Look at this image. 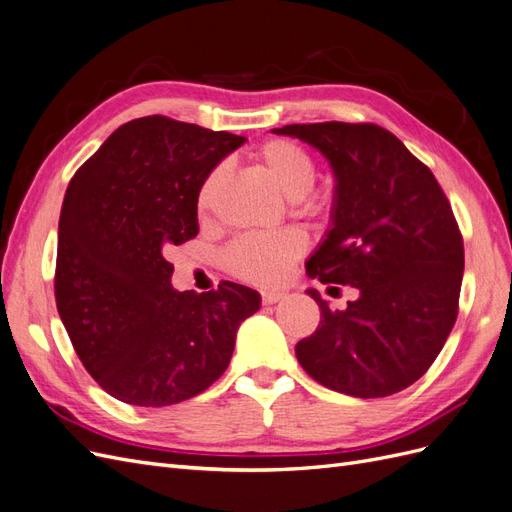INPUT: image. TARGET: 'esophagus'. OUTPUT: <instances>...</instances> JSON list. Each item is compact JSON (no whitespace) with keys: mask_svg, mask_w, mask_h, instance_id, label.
Returning a JSON list of instances; mask_svg holds the SVG:
<instances>
[{"mask_svg":"<svg viewBox=\"0 0 512 512\" xmlns=\"http://www.w3.org/2000/svg\"><path fill=\"white\" fill-rule=\"evenodd\" d=\"M282 299H284V292H277V290L262 292V303H265V305H273V303L282 301Z\"/></svg>","mask_w":512,"mask_h":512,"instance_id":"1","label":"esophagus"}]
</instances>
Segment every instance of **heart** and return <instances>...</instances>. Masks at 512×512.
<instances>
[{
    "mask_svg": "<svg viewBox=\"0 0 512 512\" xmlns=\"http://www.w3.org/2000/svg\"><path fill=\"white\" fill-rule=\"evenodd\" d=\"M254 162L265 170L273 185L290 200H301L312 192L318 168L303 145L290 138H273L260 145L254 153ZM224 179V168H213L200 183L196 194V211L205 215ZM305 250V241L294 230L271 232V235H245L230 243L224 262L232 275L245 282L269 286L277 284L286 275V269Z\"/></svg>",
    "mask_w": 512,
    "mask_h": 512,
    "instance_id": "b5f03b06",
    "label": "heart"
}]
</instances>
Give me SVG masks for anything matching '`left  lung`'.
<instances>
[{"label": "left lung", "instance_id": "left-lung-1", "mask_svg": "<svg viewBox=\"0 0 512 512\" xmlns=\"http://www.w3.org/2000/svg\"><path fill=\"white\" fill-rule=\"evenodd\" d=\"M275 134L316 147L335 175L331 228L305 262L322 284L359 290L344 312L320 292L318 329L294 348L322 386L352 397L408 389L457 320L463 239L431 170L376 123H292Z\"/></svg>", "mask_w": 512, "mask_h": 512}]
</instances>
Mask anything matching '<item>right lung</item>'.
I'll list each match as a JSON object with an SVG mask.
<instances>
[{"mask_svg":"<svg viewBox=\"0 0 512 512\" xmlns=\"http://www.w3.org/2000/svg\"><path fill=\"white\" fill-rule=\"evenodd\" d=\"M245 143L162 115L123 123L72 177L59 215L55 301L102 389L143 408L173 406L218 380L260 294L220 282L170 286L166 254L198 235L196 194Z\"/></svg>","mask_w":512,"mask_h":512,"instance_id":"right-lung-1","label":"right lung"}]
</instances>
